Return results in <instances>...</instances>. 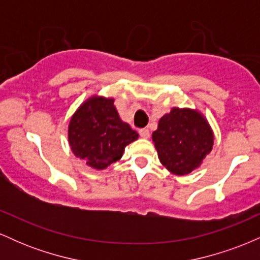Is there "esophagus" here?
<instances>
[{"mask_svg": "<svg viewBox=\"0 0 260 260\" xmlns=\"http://www.w3.org/2000/svg\"><path fill=\"white\" fill-rule=\"evenodd\" d=\"M139 136L142 138L148 139L150 137V132H149V129H147V128H142V129H139Z\"/></svg>", "mask_w": 260, "mask_h": 260, "instance_id": "esophagus-1", "label": "esophagus"}]
</instances>
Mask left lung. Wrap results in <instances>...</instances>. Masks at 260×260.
I'll list each match as a JSON object with an SVG mask.
<instances>
[{
  "instance_id": "obj_1",
  "label": "left lung",
  "mask_w": 260,
  "mask_h": 260,
  "mask_svg": "<svg viewBox=\"0 0 260 260\" xmlns=\"http://www.w3.org/2000/svg\"><path fill=\"white\" fill-rule=\"evenodd\" d=\"M153 142L160 162L174 175H188L198 169L214 144L207 118L192 109L174 107L160 118Z\"/></svg>"
}]
</instances>
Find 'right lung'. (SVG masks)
I'll use <instances>...</instances> for the list:
<instances>
[{"label": "right lung", "instance_id": "obj_1", "mask_svg": "<svg viewBox=\"0 0 260 260\" xmlns=\"http://www.w3.org/2000/svg\"><path fill=\"white\" fill-rule=\"evenodd\" d=\"M138 133L120 118L112 98L91 96L78 107L68 126L73 154L95 170L120 160L124 148Z\"/></svg>", "mask_w": 260, "mask_h": 260}]
</instances>
